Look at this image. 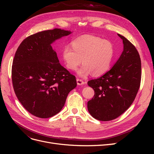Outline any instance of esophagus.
<instances>
[{"instance_id": "1", "label": "esophagus", "mask_w": 154, "mask_h": 154, "mask_svg": "<svg viewBox=\"0 0 154 154\" xmlns=\"http://www.w3.org/2000/svg\"><path fill=\"white\" fill-rule=\"evenodd\" d=\"M76 82H77L78 85H83L85 83V82H83L82 80H80V79H79V78L76 79Z\"/></svg>"}]
</instances>
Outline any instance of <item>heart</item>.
I'll list each match as a JSON object with an SVG mask.
<instances>
[{
    "label": "heart",
    "mask_w": 154,
    "mask_h": 154,
    "mask_svg": "<svg viewBox=\"0 0 154 154\" xmlns=\"http://www.w3.org/2000/svg\"><path fill=\"white\" fill-rule=\"evenodd\" d=\"M70 47L65 48L62 52L63 60L70 70H75L82 63L83 66L77 70L80 77L92 74L98 76L105 73L110 66L114 57V47L110 41L98 36L85 35L74 40Z\"/></svg>",
    "instance_id": "heart-1"
}]
</instances>
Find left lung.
Instances as JSON below:
<instances>
[{
  "label": "left lung",
  "mask_w": 154,
  "mask_h": 154,
  "mask_svg": "<svg viewBox=\"0 0 154 154\" xmlns=\"http://www.w3.org/2000/svg\"><path fill=\"white\" fill-rule=\"evenodd\" d=\"M123 51L114 66L101 77L88 81L94 91L88 101V112L96 119L107 122L119 117L134 101L141 78V63L134 45L123 36Z\"/></svg>",
  "instance_id": "1"
}]
</instances>
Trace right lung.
<instances>
[{"label":"right lung","mask_w":154,"mask_h":154,"mask_svg":"<svg viewBox=\"0 0 154 154\" xmlns=\"http://www.w3.org/2000/svg\"><path fill=\"white\" fill-rule=\"evenodd\" d=\"M70 31L54 29L27 37L18 48L12 66L14 91L24 108L36 117L49 118L62 109L76 78L59 62L51 44Z\"/></svg>","instance_id":"1"}]
</instances>
